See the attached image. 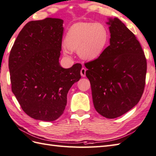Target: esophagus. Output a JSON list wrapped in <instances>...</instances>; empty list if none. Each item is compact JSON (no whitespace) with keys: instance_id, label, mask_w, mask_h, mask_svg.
<instances>
[{"instance_id":"1","label":"esophagus","mask_w":156,"mask_h":156,"mask_svg":"<svg viewBox=\"0 0 156 156\" xmlns=\"http://www.w3.org/2000/svg\"><path fill=\"white\" fill-rule=\"evenodd\" d=\"M86 71H87V69H86L84 68H82L81 69V70H80V74H81V76H82V77H85V76H86Z\"/></svg>"}]
</instances>
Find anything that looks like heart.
Masks as SVG:
<instances>
[{
    "instance_id": "b5f03b06",
    "label": "heart",
    "mask_w": 156,
    "mask_h": 156,
    "mask_svg": "<svg viewBox=\"0 0 156 156\" xmlns=\"http://www.w3.org/2000/svg\"><path fill=\"white\" fill-rule=\"evenodd\" d=\"M65 41L62 45L65 55L70 56L72 51H78L81 58L92 60L103 53L108 41V32L101 23L78 22L69 27Z\"/></svg>"
}]
</instances>
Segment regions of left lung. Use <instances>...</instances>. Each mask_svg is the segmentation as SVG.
Returning a JSON list of instances; mask_svg holds the SVG:
<instances>
[{"instance_id": "8db88e82", "label": "left lung", "mask_w": 156, "mask_h": 156, "mask_svg": "<svg viewBox=\"0 0 156 156\" xmlns=\"http://www.w3.org/2000/svg\"><path fill=\"white\" fill-rule=\"evenodd\" d=\"M110 45L85 64L92 101L99 114L120 117L136 105L144 90L146 58L135 35L118 18L108 19Z\"/></svg>"}]
</instances>
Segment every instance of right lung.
I'll use <instances>...</instances> for the list:
<instances>
[{
	"mask_svg": "<svg viewBox=\"0 0 156 156\" xmlns=\"http://www.w3.org/2000/svg\"><path fill=\"white\" fill-rule=\"evenodd\" d=\"M63 23L55 18L27 23L10 52L12 91L23 111L36 120L60 117L69 90L81 78L80 64L67 69L59 64Z\"/></svg>",
	"mask_w": 156,
	"mask_h": 156,
	"instance_id": "add662e5",
	"label": "right lung"
}]
</instances>
